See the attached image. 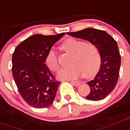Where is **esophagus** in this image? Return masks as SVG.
<instances>
[{"instance_id":"esophagus-1","label":"esophagus","mask_w":130,"mask_h":130,"mask_svg":"<svg viewBox=\"0 0 130 130\" xmlns=\"http://www.w3.org/2000/svg\"><path fill=\"white\" fill-rule=\"evenodd\" d=\"M71 82L76 86H78L80 84V82L79 81H74V80H72V81H71Z\"/></svg>"}]
</instances>
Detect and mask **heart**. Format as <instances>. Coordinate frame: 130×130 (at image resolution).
Instances as JSON below:
<instances>
[{"label": "heart", "instance_id": "b5f03b06", "mask_svg": "<svg viewBox=\"0 0 130 130\" xmlns=\"http://www.w3.org/2000/svg\"><path fill=\"white\" fill-rule=\"evenodd\" d=\"M61 47L72 57L70 60L71 66L62 69L58 72V77L60 79H76L82 75L89 78L97 73L100 64V56L98 48L93 43L68 38L62 43ZM45 61L50 70L53 72L59 70L58 54L54 50H49Z\"/></svg>", "mask_w": 130, "mask_h": 130}]
</instances>
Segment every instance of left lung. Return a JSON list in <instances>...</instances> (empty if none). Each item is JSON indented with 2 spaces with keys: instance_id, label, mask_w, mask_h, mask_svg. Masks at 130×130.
Returning <instances> with one entry per match:
<instances>
[{
  "instance_id": "obj_1",
  "label": "left lung",
  "mask_w": 130,
  "mask_h": 130,
  "mask_svg": "<svg viewBox=\"0 0 130 130\" xmlns=\"http://www.w3.org/2000/svg\"><path fill=\"white\" fill-rule=\"evenodd\" d=\"M66 33L90 41L98 48L101 58L100 70L94 79L87 82L90 90L86 98L95 101L105 99L115 89L119 77L121 56L117 41L106 31L92 28Z\"/></svg>"
}]
</instances>
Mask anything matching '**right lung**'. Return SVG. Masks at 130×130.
I'll use <instances>...</instances> for the list:
<instances>
[{
  "instance_id": "right-lung-1",
  "label": "right lung",
  "mask_w": 130,
  "mask_h": 130,
  "mask_svg": "<svg viewBox=\"0 0 130 130\" xmlns=\"http://www.w3.org/2000/svg\"><path fill=\"white\" fill-rule=\"evenodd\" d=\"M64 34L34 35L19 44L13 52V79L20 95L31 107L46 108L56 95L60 82L44 62L49 50Z\"/></svg>"
}]
</instances>
